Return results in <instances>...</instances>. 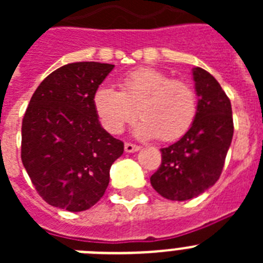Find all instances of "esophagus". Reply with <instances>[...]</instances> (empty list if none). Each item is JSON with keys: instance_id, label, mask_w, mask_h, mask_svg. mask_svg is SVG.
Masks as SVG:
<instances>
[{"instance_id": "obj_1", "label": "esophagus", "mask_w": 263, "mask_h": 263, "mask_svg": "<svg viewBox=\"0 0 263 263\" xmlns=\"http://www.w3.org/2000/svg\"><path fill=\"white\" fill-rule=\"evenodd\" d=\"M139 150V146L133 145V143H125V152L126 153H136Z\"/></svg>"}]
</instances>
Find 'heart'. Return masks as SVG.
I'll return each instance as SVG.
<instances>
[{
	"label": "heart",
	"mask_w": 263,
	"mask_h": 263,
	"mask_svg": "<svg viewBox=\"0 0 263 263\" xmlns=\"http://www.w3.org/2000/svg\"><path fill=\"white\" fill-rule=\"evenodd\" d=\"M121 90L100 87L93 93V108L104 129L120 134L138 115L134 133L142 139L159 137L171 142L184 136L197 111L195 90L182 80H171L159 69L138 68L120 81Z\"/></svg>",
	"instance_id": "heart-1"
}]
</instances>
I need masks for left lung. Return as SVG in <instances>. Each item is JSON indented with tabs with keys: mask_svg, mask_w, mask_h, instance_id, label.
I'll return each mask as SVG.
<instances>
[{
	"mask_svg": "<svg viewBox=\"0 0 263 263\" xmlns=\"http://www.w3.org/2000/svg\"><path fill=\"white\" fill-rule=\"evenodd\" d=\"M197 111L191 129L160 148L162 164L150 178L153 188L168 200H190L212 187L221 175L233 138L231 100L218 81L200 67L192 69Z\"/></svg>",
	"mask_w": 263,
	"mask_h": 263,
	"instance_id": "1",
	"label": "left lung"
}]
</instances>
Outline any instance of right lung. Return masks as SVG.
<instances>
[{
	"label": "right lung",
	"mask_w": 263,
	"mask_h": 263,
	"mask_svg": "<svg viewBox=\"0 0 263 263\" xmlns=\"http://www.w3.org/2000/svg\"><path fill=\"white\" fill-rule=\"evenodd\" d=\"M113 64L78 62L47 76L22 121V163L46 203L69 212L89 210L105 194L124 142L101 126L93 93Z\"/></svg>",
	"instance_id": "1"
}]
</instances>
